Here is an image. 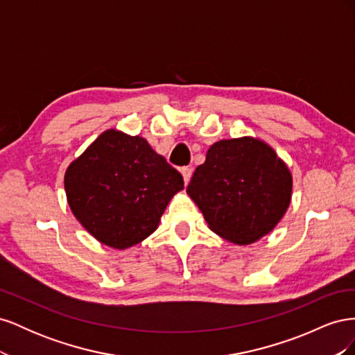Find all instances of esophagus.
<instances>
[{
  "instance_id": "1",
  "label": "esophagus",
  "mask_w": 355,
  "mask_h": 355,
  "mask_svg": "<svg viewBox=\"0 0 355 355\" xmlns=\"http://www.w3.org/2000/svg\"><path fill=\"white\" fill-rule=\"evenodd\" d=\"M180 173H182V176H184L185 185H188L189 180H191V176H192V168H189V167H182Z\"/></svg>"
}]
</instances>
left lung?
<instances>
[{
    "mask_svg": "<svg viewBox=\"0 0 355 355\" xmlns=\"http://www.w3.org/2000/svg\"><path fill=\"white\" fill-rule=\"evenodd\" d=\"M292 188V173L274 149L244 136L213 144L187 192L213 232L247 245L283 219Z\"/></svg>",
    "mask_w": 355,
    "mask_h": 355,
    "instance_id": "obj_1",
    "label": "left lung"
}]
</instances>
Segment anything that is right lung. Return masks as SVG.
<instances>
[{"label": "right lung", "mask_w": 355, "mask_h": 355, "mask_svg": "<svg viewBox=\"0 0 355 355\" xmlns=\"http://www.w3.org/2000/svg\"><path fill=\"white\" fill-rule=\"evenodd\" d=\"M184 178L141 136L103 132L73 159L65 192L73 216L93 237L128 249L151 235Z\"/></svg>", "instance_id": "obj_1"}]
</instances>
